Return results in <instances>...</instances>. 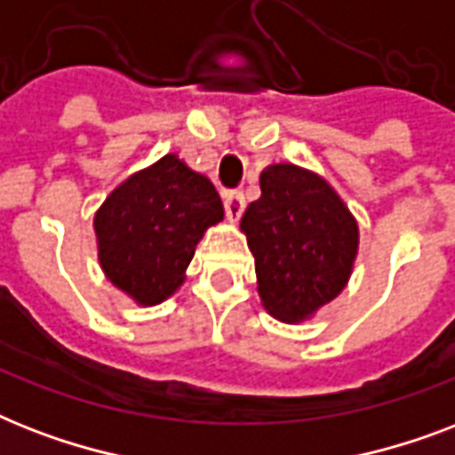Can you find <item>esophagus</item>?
Segmentation results:
<instances>
[{
    "mask_svg": "<svg viewBox=\"0 0 455 455\" xmlns=\"http://www.w3.org/2000/svg\"><path fill=\"white\" fill-rule=\"evenodd\" d=\"M224 210H227L228 221H238L241 214L245 212V196L241 191H228L224 196Z\"/></svg>",
    "mask_w": 455,
    "mask_h": 455,
    "instance_id": "34e87169",
    "label": "esophagus"
}]
</instances>
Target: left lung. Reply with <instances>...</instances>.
Returning <instances> with one entry per match:
<instances>
[{"mask_svg": "<svg viewBox=\"0 0 455 455\" xmlns=\"http://www.w3.org/2000/svg\"><path fill=\"white\" fill-rule=\"evenodd\" d=\"M259 188L262 196L241 220L257 292L271 316L299 323L345 291L359 252V224L321 174L298 164H269Z\"/></svg>", "mask_w": 455, "mask_h": 455, "instance_id": "8db88e82", "label": "left lung"}]
</instances>
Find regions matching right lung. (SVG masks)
<instances>
[{
  "label": "right lung",
  "mask_w": 455,
  "mask_h": 455,
  "mask_svg": "<svg viewBox=\"0 0 455 455\" xmlns=\"http://www.w3.org/2000/svg\"><path fill=\"white\" fill-rule=\"evenodd\" d=\"M224 205L205 174L167 153L110 191L94 214L103 274L141 307H156L184 285L205 231Z\"/></svg>",
  "instance_id": "add662e5"
}]
</instances>
